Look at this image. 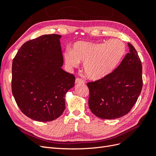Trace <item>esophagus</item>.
Segmentation results:
<instances>
[{
  "label": "esophagus",
  "instance_id": "34e87169",
  "mask_svg": "<svg viewBox=\"0 0 156 156\" xmlns=\"http://www.w3.org/2000/svg\"><path fill=\"white\" fill-rule=\"evenodd\" d=\"M75 84H84V81L81 79L77 78L75 80Z\"/></svg>",
  "mask_w": 156,
  "mask_h": 156
}]
</instances>
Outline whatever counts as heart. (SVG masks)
Wrapping results in <instances>:
<instances>
[{
  "mask_svg": "<svg viewBox=\"0 0 156 156\" xmlns=\"http://www.w3.org/2000/svg\"><path fill=\"white\" fill-rule=\"evenodd\" d=\"M126 45L120 40L102 43L77 41L71 50L64 53L65 62L69 68L84 63V70L89 79L98 81L111 73L125 55Z\"/></svg>",
  "mask_w": 156,
  "mask_h": 156,
  "instance_id": "1",
  "label": "heart"
}]
</instances>
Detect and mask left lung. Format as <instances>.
Masks as SVG:
<instances>
[{
  "mask_svg": "<svg viewBox=\"0 0 156 156\" xmlns=\"http://www.w3.org/2000/svg\"><path fill=\"white\" fill-rule=\"evenodd\" d=\"M120 64L101 80L87 83L88 105L92 112L102 119H119L135 105L143 88L142 64L134 47L130 44Z\"/></svg>",
  "mask_w": 156,
  "mask_h": 156,
  "instance_id": "8db88e82",
  "label": "left lung"
}]
</instances>
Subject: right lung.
<instances>
[{
	"label": "right lung",
	"instance_id": "add662e5",
	"mask_svg": "<svg viewBox=\"0 0 156 156\" xmlns=\"http://www.w3.org/2000/svg\"><path fill=\"white\" fill-rule=\"evenodd\" d=\"M61 37L43 35L28 41L13 60V96L23 114L36 121L58 118L65 110L66 94L74 87V75L62 69Z\"/></svg>",
	"mask_w": 156,
	"mask_h": 156
}]
</instances>
